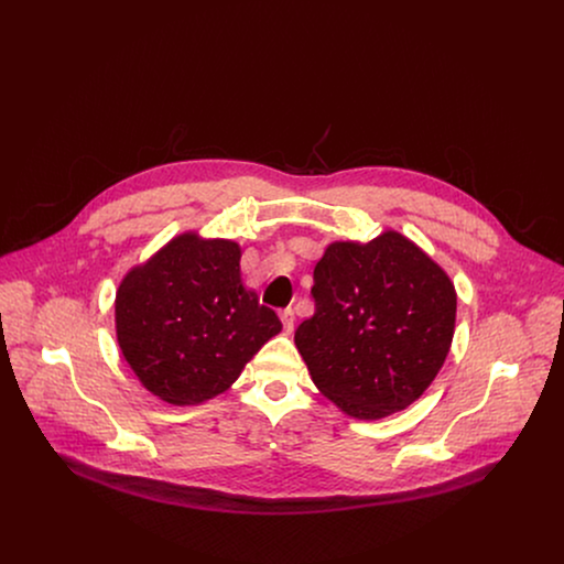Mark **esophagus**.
Here are the masks:
<instances>
[{
  "label": "esophagus",
  "instance_id": "esophagus-1",
  "mask_svg": "<svg viewBox=\"0 0 564 564\" xmlns=\"http://www.w3.org/2000/svg\"><path fill=\"white\" fill-rule=\"evenodd\" d=\"M281 323H283V329H285L288 334H292V332H294V323H296V318H294V310H292V307H288V310H283V312H281Z\"/></svg>",
  "mask_w": 564,
  "mask_h": 564
}]
</instances>
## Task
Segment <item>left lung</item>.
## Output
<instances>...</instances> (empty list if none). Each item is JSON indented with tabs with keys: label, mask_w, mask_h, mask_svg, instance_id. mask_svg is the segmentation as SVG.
Segmentation results:
<instances>
[{
	"label": "left lung",
	"mask_w": 564,
	"mask_h": 564,
	"mask_svg": "<svg viewBox=\"0 0 564 564\" xmlns=\"http://www.w3.org/2000/svg\"><path fill=\"white\" fill-rule=\"evenodd\" d=\"M314 316L294 341L318 390L375 421L412 405L449 352L455 290L408 237L336 241L314 268Z\"/></svg>",
	"instance_id": "8db88e82"
}]
</instances>
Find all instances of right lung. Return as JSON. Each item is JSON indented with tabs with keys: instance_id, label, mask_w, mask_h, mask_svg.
I'll return each instance as SVG.
<instances>
[{
	"instance_id": "add662e5",
	"label": "right lung",
	"mask_w": 564,
	"mask_h": 564,
	"mask_svg": "<svg viewBox=\"0 0 564 564\" xmlns=\"http://www.w3.org/2000/svg\"><path fill=\"white\" fill-rule=\"evenodd\" d=\"M235 241L172 239L130 270L115 299L119 348L156 397L203 403L239 377L246 361L281 332L274 310L246 290Z\"/></svg>"
}]
</instances>
